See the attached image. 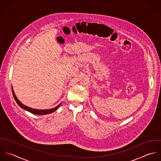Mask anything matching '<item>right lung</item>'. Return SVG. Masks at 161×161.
Returning <instances> with one entry per match:
<instances>
[{
  "instance_id": "right-lung-1",
  "label": "right lung",
  "mask_w": 161,
  "mask_h": 161,
  "mask_svg": "<svg viewBox=\"0 0 161 161\" xmlns=\"http://www.w3.org/2000/svg\"><path fill=\"white\" fill-rule=\"evenodd\" d=\"M12 94H13V96H14V98L16 102V103L19 105V106H20L22 108L33 114H36V115H46V114H51V113H53L54 112V111H56L59 107V106L61 105V103H60L59 105H58L55 108H53L52 109H49V110H37V109H33V108H29L28 107H26L24 105H23L22 103H21L19 100L17 98L16 96L15 95L14 93V91L12 90Z\"/></svg>"
}]
</instances>
